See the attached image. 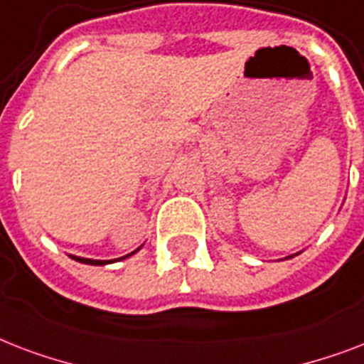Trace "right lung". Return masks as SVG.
Wrapping results in <instances>:
<instances>
[{
    "label": "right lung",
    "instance_id": "1",
    "mask_svg": "<svg viewBox=\"0 0 364 364\" xmlns=\"http://www.w3.org/2000/svg\"><path fill=\"white\" fill-rule=\"evenodd\" d=\"M136 250H134V252H136ZM134 252H131V255H134ZM131 255H127V256H131ZM127 256H123V258H127ZM72 258L81 262V264H91V266H104V264H109V260H91V258H81V256H72Z\"/></svg>",
    "mask_w": 364,
    "mask_h": 364
}]
</instances>
